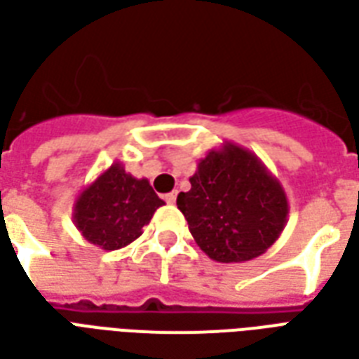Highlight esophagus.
Wrapping results in <instances>:
<instances>
[{"mask_svg":"<svg viewBox=\"0 0 359 359\" xmlns=\"http://www.w3.org/2000/svg\"><path fill=\"white\" fill-rule=\"evenodd\" d=\"M163 200L167 203H175L177 202V192H169V194H165Z\"/></svg>","mask_w":359,"mask_h":359,"instance_id":"esophagus-1","label":"esophagus"}]
</instances>
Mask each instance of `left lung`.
I'll return each mask as SVG.
<instances>
[{"mask_svg":"<svg viewBox=\"0 0 359 359\" xmlns=\"http://www.w3.org/2000/svg\"><path fill=\"white\" fill-rule=\"evenodd\" d=\"M177 205L196 244L221 264L262 256L288 217L285 188L250 149L226 142L200 159Z\"/></svg>","mask_w":359,"mask_h":359,"instance_id":"8db88e82","label":"left lung"}]
</instances>
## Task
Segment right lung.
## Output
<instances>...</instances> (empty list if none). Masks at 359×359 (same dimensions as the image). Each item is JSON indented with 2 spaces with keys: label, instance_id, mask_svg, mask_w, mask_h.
<instances>
[{
  "label": "right lung",
  "instance_id": "right-lung-1",
  "mask_svg": "<svg viewBox=\"0 0 359 359\" xmlns=\"http://www.w3.org/2000/svg\"><path fill=\"white\" fill-rule=\"evenodd\" d=\"M163 203L148 179H136L113 163L76 196L73 223L90 244L111 252L136 241Z\"/></svg>",
  "mask_w": 359,
  "mask_h": 359
}]
</instances>
